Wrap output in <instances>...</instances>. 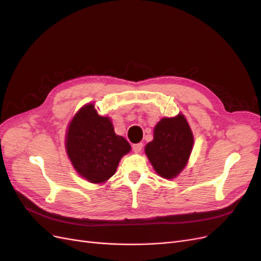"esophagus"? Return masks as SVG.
Instances as JSON below:
<instances>
[{
	"label": "esophagus",
	"mask_w": 261,
	"mask_h": 261,
	"mask_svg": "<svg viewBox=\"0 0 261 261\" xmlns=\"http://www.w3.org/2000/svg\"><path fill=\"white\" fill-rule=\"evenodd\" d=\"M143 144L141 143H139V144H134L132 147H133V150L135 152H140L141 151V149H143Z\"/></svg>",
	"instance_id": "1"
}]
</instances>
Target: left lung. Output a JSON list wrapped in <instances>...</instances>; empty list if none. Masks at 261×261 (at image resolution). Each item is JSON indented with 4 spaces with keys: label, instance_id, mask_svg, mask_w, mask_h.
<instances>
[{
    "label": "left lung",
    "instance_id": "8db88e82",
    "mask_svg": "<svg viewBox=\"0 0 261 261\" xmlns=\"http://www.w3.org/2000/svg\"><path fill=\"white\" fill-rule=\"evenodd\" d=\"M194 136L183 114L163 117L155 125L153 140L147 144L145 152L160 176L173 178L183 170L191 155Z\"/></svg>",
    "mask_w": 261,
    "mask_h": 261
}]
</instances>
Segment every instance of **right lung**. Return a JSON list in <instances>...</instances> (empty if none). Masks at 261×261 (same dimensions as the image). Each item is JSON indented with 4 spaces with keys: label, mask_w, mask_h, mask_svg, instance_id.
<instances>
[{
    "label": "right lung",
    "mask_w": 261,
    "mask_h": 261,
    "mask_svg": "<svg viewBox=\"0 0 261 261\" xmlns=\"http://www.w3.org/2000/svg\"><path fill=\"white\" fill-rule=\"evenodd\" d=\"M66 152L75 170L90 183H105L117 169L130 145L114 132L108 116L98 114L94 105H86L69 123Z\"/></svg>",
    "instance_id": "add662e5"
}]
</instances>
